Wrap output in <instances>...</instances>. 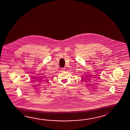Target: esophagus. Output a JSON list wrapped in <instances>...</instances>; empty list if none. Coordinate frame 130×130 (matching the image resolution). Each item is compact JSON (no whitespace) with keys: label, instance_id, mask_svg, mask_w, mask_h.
<instances>
[{"label":"esophagus","instance_id":"obj_1","mask_svg":"<svg viewBox=\"0 0 130 130\" xmlns=\"http://www.w3.org/2000/svg\"><path fill=\"white\" fill-rule=\"evenodd\" d=\"M61 70H62V71H65V68H62V69H61Z\"/></svg>","mask_w":130,"mask_h":130}]
</instances>
